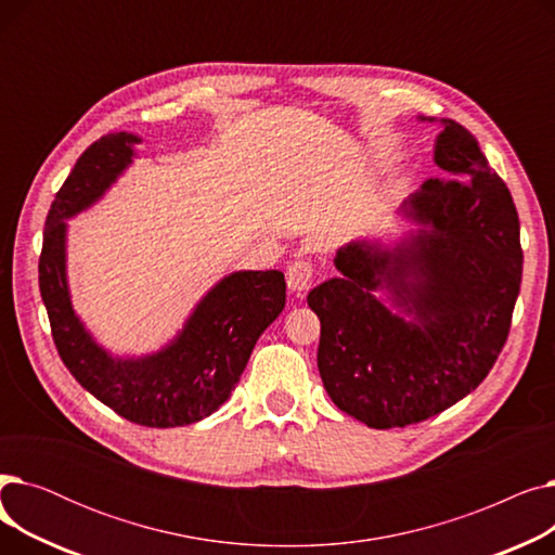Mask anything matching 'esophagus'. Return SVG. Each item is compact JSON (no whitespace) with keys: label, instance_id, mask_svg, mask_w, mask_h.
I'll return each instance as SVG.
<instances>
[{"label":"esophagus","instance_id":"esophagus-1","mask_svg":"<svg viewBox=\"0 0 555 555\" xmlns=\"http://www.w3.org/2000/svg\"><path fill=\"white\" fill-rule=\"evenodd\" d=\"M312 274H314V266L310 260H306V258L295 260L293 266L287 268V287L295 289V293H299V295L306 293L312 283Z\"/></svg>","mask_w":555,"mask_h":555}]
</instances>
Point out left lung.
Wrapping results in <instances>:
<instances>
[{"instance_id": "1", "label": "left lung", "mask_w": 555, "mask_h": 555, "mask_svg": "<svg viewBox=\"0 0 555 555\" xmlns=\"http://www.w3.org/2000/svg\"><path fill=\"white\" fill-rule=\"evenodd\" d=\"M443 124L434 155L443 178L410 199L436 231H418L393 251L346 245L335 256L341 276L308 295L322 322L324 387L341 412L373 429L427 421L475 391L508 339L519 295L524 256L511 191L473 132ZM380 286L414 323L372 295Z\"/></svg>"}]
</instances>
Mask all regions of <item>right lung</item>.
<instances>
[{
  "mask_svg": "<svg viewBox=\"0 0 555 555\" xmlns=\"http://www.w3.org/2000/svg\"><path fill=\"white\" fill-rule=\"evenodd\" d=\"M134 134L109 132L87 149L55 193L38 262L51 337L69 373L94 398L143 427H182L227 402L254 344L285 306L281 272H236L199 301L180 337L141 360H114L74 314L65 279V220L96 202L132 162Z\"/></svg>",
  "mask_w": 555,
  "mask_h": 555,
  "instance_id": "add662e5",
  "label": "right lung"
}]
</instances>
